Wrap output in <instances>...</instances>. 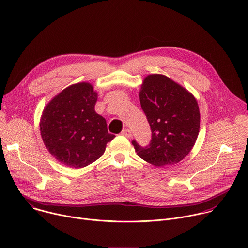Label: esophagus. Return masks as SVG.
<instances>
[{
	"instance_id": "34e87169",
	"label": "esophagus",
	"mask_w": 248,
	"mask_h": 248,
	"mask_svg": "<svg viewBox=\"0 0 248 248\" xmlns=\"http://www.w3.org/2000/svg\"><path fill=\"white\" fill-rule=\"evenodd\" d=\"M122 134H123L124 136L129 138V137H131V130H130L129 128H125V129H124V130L122 131Z\"/></svg>"
}]
</instances>
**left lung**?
I'll use <instances>...</instances> for the list:
<instances>
[{
	"label": "left lung",
	"instance_id": "obj_1",
	"mask_svg": "<svg viewBox=\"0 0 248 248\" xmlns=\"http://www.w3.org/2000/svg\"><path fill=\"white\" fill-rule=\"evenodd\" d=\"M139 99L152 137L145 147L132 140L137 155L156 167L181 162L194 146L199 133L200 112L196 99L163 75L145 78Z\"/></svg>",
	"mask_w": 248,
	"mask_h": 248
}]
</instances>
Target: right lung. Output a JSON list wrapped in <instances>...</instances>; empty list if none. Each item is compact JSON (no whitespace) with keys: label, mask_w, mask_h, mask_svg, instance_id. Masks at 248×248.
Segmentation results:
<instances>
[{"label":"right lung","mask_w":248,"mask_h":248,"mask_svg":"<svg viewBox=\"0 0 248 248\" xmlns=\"http://www.w3.org/2000/svg\"><path fill=\"white\" fill-rule=\"evenodd\" d=\"M97 92L88 82L73 84L44 108L40 132L48 151L62 164L83 168L99 159L115 138L95 110Z\"/></svg>","instance_id":"right-lung-1"}]
</instances>
